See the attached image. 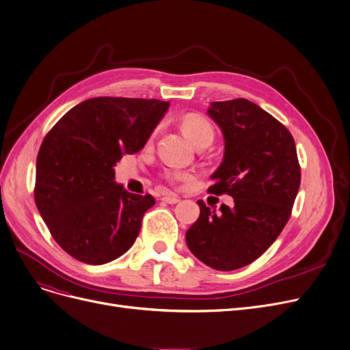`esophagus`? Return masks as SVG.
<instances>
[{
	"instance_id": "esophagus-1",
	"label": "esophagus",
	"mask_w": 350,
	"mask_h": 350,
	"mask_svg": "<svg viewBox=\"0 0 350 350\" xmlns=\"http://www.w3.org/2000/svg\"><path fill=\"white\" fill-rule=\"evenodd\" d=\"M161 200H163L164 203L176 204V203L180 202V197H177V196H164V197H161Z\"/></svg>"
}]
</instances>
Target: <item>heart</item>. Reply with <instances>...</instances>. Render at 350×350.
<instances>
[{
    "instance_id": "obj_1",
    "label": "heart",
    "mask_w": 350,
    "mask_h": 350,
    "mask_svg": "<svg viewBox=\"0 0 350 350\" xmlns=\"http://www.w3.org/2000/svg\"><path fill=\"white\" fill-rule=\"evenodd\" d=\"M181 130H183L185 135L187 137V140L193 144V146H199L202 143H207V142H213V137H215V131H213L211 126L208 121H206L202 117L197 116H187L181 121ZM172 178H178L181 177L180 173H170L169 174Z\"/></svg>"
}]
</instances>
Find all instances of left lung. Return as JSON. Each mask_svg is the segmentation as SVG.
Masks as SVG:
<instances>
[{"label": "left lung", "mask_w": 350, "mask_h": 350, "mask_svg": "<svg viewBox=\"0 0 350 350\" xmlns=\"http://www.w3.org/2000/svg\"><path fill=\"white\" fill-rule=\"evenodd\" d=\"M207 114L224 140L208 191L232 196L233 206L216 210L197 202L200 216L186 243L200 262L229 271L254 262L282 233L299 191L300 167L292 134L257 104L215 101Z\"/></svg>", "instance_id": "obj_1"}]
</instances>
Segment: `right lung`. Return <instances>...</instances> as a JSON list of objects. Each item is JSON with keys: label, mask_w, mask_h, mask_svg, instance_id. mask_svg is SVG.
Returning <instances> with one entry per match:
<instances>
[{"label": "right lung", "mask_w": 350, "mask_h": 350, "mask_svg": "<svg viewBox=\"0 0 350 350\" xmlns=\"http://www.w3.org/2000/svg\"><path fill=\"white\" fill-rule=\"evenodd\" d=\"M169 101L96 97L66 113L37 156L36 204L59 247L87 265L123 256L139 236L153 196L116 181L114 165L140 151Z\"/></svg>", "instance_id": "right-lung-1"}]
</instances>
